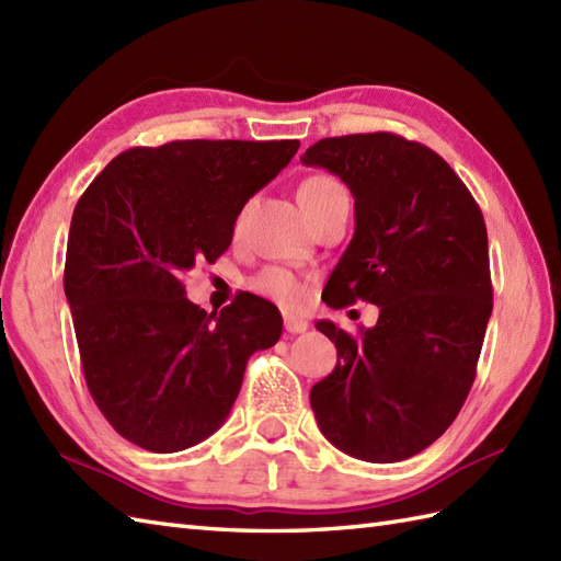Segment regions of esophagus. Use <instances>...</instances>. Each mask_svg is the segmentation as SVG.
I'll return each instance as SVG.
<instances>
[{
	"instance_id": "34e87169",
	"label": "esophagus",
	"mask_w": 561,
	"mask_h": 561,
	"mask_svg": "<svg viewBox=\"0 0 561 561\" xmlns=\"http://www.w3.org/2000/svg\"><path fill=\"white\" fill-rule=\"evenodd\" d=\"M284 328H287L289 335H301V332L308 330V320L301 318V316L287 313V316H284Z\"/></svg>"
}]
</instances>
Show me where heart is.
I'll list each match as a JSON object with an SVG mask.
<instances>
[{
	"label": "heart",
	"instance_id": "1",
	"mask_svg": "<svg viewBox=\"0 0 561 561\" xmlns=\"http://www.w3.org/2000/svg\"><path fill=\"white\" fill-rule=\"evenodd\" d=\"M347 195V190L337 181L335 175H328V173H316L311 178H306L299 187V199L304 209H311L323 205L328 199H335V197H344ZM250 287H253L257 294L267 296V299L277 301L284 308H296L301 306L306 289H304V282L296 277L294 272L284 270V267H267L262 270L257 277H253L250 282Z\"/></svg>",
	"mask_w": 561,
	"mask_h": 561
}]
</instances>
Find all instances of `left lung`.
Instances as JSON below:
<instances>
[{
	"label": "left lung",
	"mask_w": 561,
	"mask_h": 561,
	"mask_svg": "<svg viewBox=\"0 0 561 561\" xmlns=\"http://www.w3.org/2000/svg\"><path fill=\"white\" fill-rule=\"evenodd\" d=\"M301 161L354 195L356 231L325 304L380 308L359 335L318 323L337 347L335 371L311 388L318 426L359 460L412 458L453 424L478 374L492 316L484 217L436 151L400 135L328 137Z\"/></svg>",
	"instance_id": "8db88e82"
}]
</instances>
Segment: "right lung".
<instances>
[{
    "label": "right lung",
    "mask_w": 561,
    "mask_h": 561,
    "mask_svg": "<svg viewBox=\"0 0 561 561\" xmlns=\"http://www.w3.org/2000/svg\"><path fill=\"white\" fill-rule=\"evenodd\" d=\"M299 139H178L133 147L93 178L71 214L65 294L83 378L117 434L151 453L199 444L224 424L245 364L282 335L253 294L217 313L185 299L195 262L226 253L245 202Z\"/></svg>",
    "instance_id": "1"
}]
</instances>
